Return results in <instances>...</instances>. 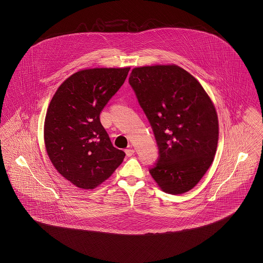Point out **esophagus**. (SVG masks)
Listing matches in <instances>:
<instances>
[{
    "label": "esophagus",
    "mask_w": 263,
    "mask_h": 263,
    "mask_svg": "<svg viewBox=\"0 0 263 263\" xmlns=\"http://www.w3.org/2000/svg\"><path fill=\"white\" fill-rule=\"evenodd\" d=\"M125 153L126 155H127L128 157H131V156H133V155H134L135 151L133 150L132 148H129V149H126Z\"/></svg>",
    "instance_id": "1"
}]
</instances>
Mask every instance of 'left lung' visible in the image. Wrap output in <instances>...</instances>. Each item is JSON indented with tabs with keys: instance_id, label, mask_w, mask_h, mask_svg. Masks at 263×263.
Instances as JSON below:
<instances>
[{
	"instance_id": "left-lung-1",
	"label": "left lung",
	"mask_w": 263,
	"mask_h": 263,
	"mask_svg": "<svg viewBox=\"0 0 263 263\" xmlns=\"http://www.w3.org/2000/svg\"><path fill=\"white\" fill-rule=\"evenodd\" d=\"M129 83L159 147L152 177L168 194L187 192L206 174L217 150L219 121L212 100L175 64L134 68Z\"/></svg>"
}]
</instances>
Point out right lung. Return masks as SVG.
<instances>
[{
	"label": "right lung",
	"mask_w": 263,
	"mask_h": 263,
	"mask_svg": "<svg viewBox=\"0 0 263 263\" xmlns=\"http://www.w3.org/2000/svg\"><path fill=\"white\" fill-rule=\"evenodd\" d=\"M129 70H81L66 79L51 100L44 121L46 152L57 172L77 187L99 186L125 158L113 147L100 114Z\"/></svg>",
	"instance_id": "1"
}]
</instances>
